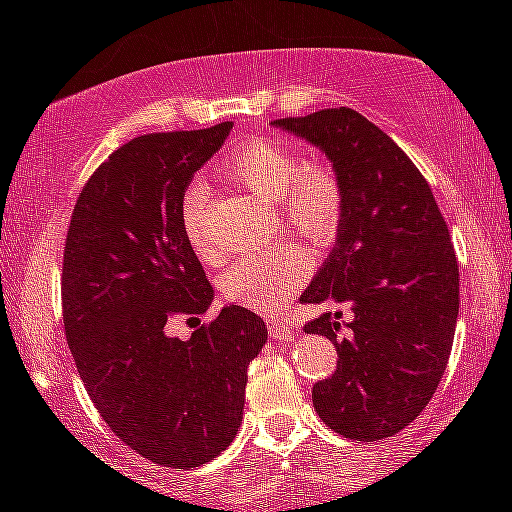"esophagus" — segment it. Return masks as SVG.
I'll return each instance as SVG.
<instances>
[{"instance_id":"34e87169","label":"esophagus","mask_w":512,"mask_h":512,"mask_svg":"<svg viewBox=\"0 0 512 512\" xmlns=\"http://www.w3.org/2000/svg\"><path fill=\"white\" fill-rule=\"evenodd\" d=\"M267 332H270L272 339H294L297 337V329L292 327V324H285V322H270L267 324Z\"/></svg>"}]
</instances>
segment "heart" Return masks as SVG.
Here are the masks:
<instances>
[{"label": "heart", "mask_w": 512, "mask_h": 512, "mask_svg": "<svg viewBox=\"0 0 512 512\" xmlns=\"http://www.w3.org/2000/svg\"><path fill=\"white\" fill-rule=\"evenodd\" d=\"M220 175L275 208L277 220L317 245L332 240L342 227L344 188L337 173L319 160H302L297 148L280 141H247L227 153ZM208 188L193 183L178 203V223L195 255H213L205 230ZM309 257L294 242L265 247L232 262L220 289L225 299L255 312H275L302 287Z\"/></svg>", "instance_id": "1"}]
</instances>
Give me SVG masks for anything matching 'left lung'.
I'll use <instances>...</instances> for the list:
<instances>
[{
    "instance_id": "left-lung-1",
    "label": "left lung",
    "mask_w": 512,
    "mask_h": 512,
    "mask_svg": "<svg viewBox=\"0 0 512 512\" xmlns=\"http://www.w3.org/2000/svg\"><path fill=\"white\" fill-rule=\"evenodd\" d=\"M332 160L344 188L337 245L304 304H342L304 324L337 347V371L312 389L319 418L354 441L409 426L438 389L458 319V260L448 225L411 158L354 108L280 118ZM349 328L347 338L338 332Z\"/></svg>"
}]
</instances>
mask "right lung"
Here are the masks:
<instances>
[{
  "label": "right lung",
  "mask_w": 512,
  "mask_h": 512,
  "mask_svg": "<svg viewBox=\"0 0 512 512\" xmlns=\"http://www.w3.org/2000/svg\"><path fill=\"white\" fill-rule=\"evenodd\" d=\"M230 128L128 141L86 180L66 232L61 307L81 381L111 431L168 468L230 446L267 342L265 322L235 304L200 324L213 287L178 223L180 195ZM178 321L190 340L172 337Z\"/></svg>",
  "instance_id": "right-lung-1"
}]
</instances>
